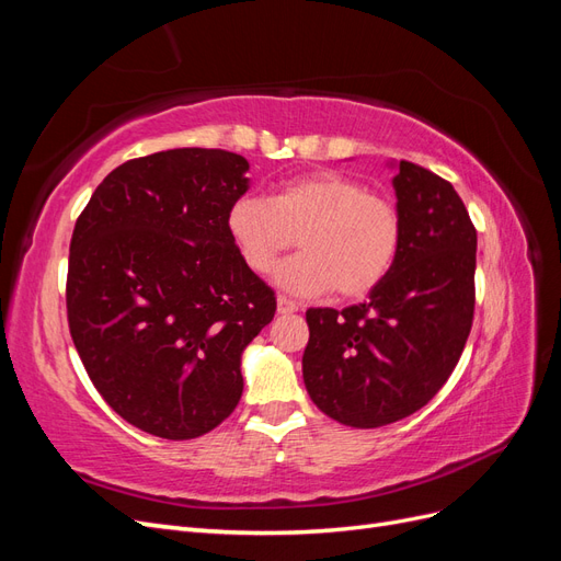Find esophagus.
Here are the masks:
<instances>
[{
  "mask_svg": "<svg viewBox=\"0 0 561 561\" xmlns=\"http://www.w3.org/2000/svg\"><path fill=\"white\" fill-rule=\"evenodd\" d=\"M295 311H299V307H297V304H295L293 299L278 297V313H280V316H290V313H295Z\"/></svg>",
  "mask_w": 561,
  "mask_h": 561,
  "instance_id": "obj_1",
  "label": "esophagus"
}]
</instances>
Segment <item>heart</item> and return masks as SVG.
Segmentation results:
<instances>
[{"label": "heart", "mask_w": 561, "mask_h": 561, "mask_svg": "<svg viewBox=\"0 0 561 561\" xmlns=\"http://www.w3.org/2000/svg\"><path fill=\"white\" fill-rule=\"evenodd\" d=\"M227 229L254 274H268L295 245L299 254L280 264L276 280L297 295L334 287L344 299H360L386 280L396 264L402 222L388 198L339 171H313L285 180L271 198H239Z\"/></svg>", "instance_id": "b5f03b06"}]
</instances>
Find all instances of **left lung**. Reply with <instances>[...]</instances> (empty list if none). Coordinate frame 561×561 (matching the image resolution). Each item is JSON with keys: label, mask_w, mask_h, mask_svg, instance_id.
<instances>
[{"label": "left lung", "mask_w": 561, "mask_h": 561, "mask_svg": "<svg viewBox=\"0 0 561 561\" xmlns=\"http://www.w3.org/2000/svg\"><path fill=\"white\" fill-rule=\"evenodd\" d=\"M393 186L402 239L386 280L344 311H307L304 383L320 412L353 428L421 410L472 328L478 231L461 196L412 161H400Z\"/></svg>", "instance_id": "1"}]
</instances>
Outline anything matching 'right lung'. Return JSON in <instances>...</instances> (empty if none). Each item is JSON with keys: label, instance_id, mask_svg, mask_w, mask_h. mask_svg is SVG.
I'll return each instance as SVG.
<instances>
[{"label": "right lung", "instance_id": "add662e5", "mask_svg": "<svg viewBox=\"0 0 561 561\" xmlns=\"http://www.w3.org/2000/svg\"><path fill=\"white\" fill-rule=\"evenodd\" d=\"M241 154L182 147L130 159L81 210L67 322L112 410L149 435L192 439L241 400V353L274 320L227 215L248 192Z\"/></svg>", "mask_w": 561, "mask_h": 561}]
</instances>
